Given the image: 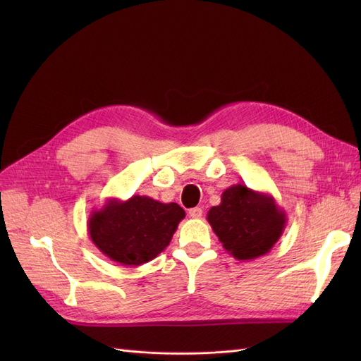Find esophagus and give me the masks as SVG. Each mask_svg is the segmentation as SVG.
Segmentation results:
<instances>
[{
	"label": "esophagus",
	"instance_id": "obj_1",
	"mask_svg": "<svg viewBox=\"0 0 361 361\" xmlns=\"http://www.w3.org/2000/svg\"><path fill=\"white\" fill-rule=\"evenodd\" d=\"M188 214L191 218H200L203 215V211H202V207H192V209L188 211Z\"/></svg>",
	"mask_w": 361,
	"mask_h": 361
}]
</instances>
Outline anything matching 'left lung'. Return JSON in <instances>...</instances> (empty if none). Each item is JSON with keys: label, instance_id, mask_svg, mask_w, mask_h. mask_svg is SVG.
<instances>
[{"label": "left lung", "instance_id": "left-lung-1", "mask_svg": "<svg viewBox=\"0 0 361 361\" xmlns=\"http://www.w3.org/2000/svg\"><path fill=\"white\" fill-rule=\"evenodd\" d=\"M207 221L228 255L253 260L276 245L288 218L271 194L236 183L224 190L220 204L211 207Z\"/></svg>", "mask_w": 361, "mask_h": 361}]
</instances>
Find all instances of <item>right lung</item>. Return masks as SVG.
I'll return each instance as SVG.
<instances>
[{
    "label": "right lung",
    "instance_id": "1",
    "mask_svg": "<svg viewBox=\"0 0 361 361\" xmlns=\"http://www.w3.org/2000/svg\"><path fill=\"white\" fill-rule=\"evenodd\" d=\"M185 218L178 203H161L147 195L108 200L87 221L92 243L120 265L138 267L166 250Z\"/></svg>",
    "mask_w": 361,
    "mask_h": 361
}]
</instances>
